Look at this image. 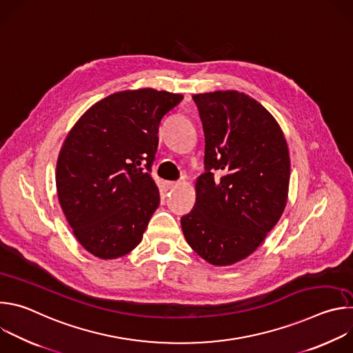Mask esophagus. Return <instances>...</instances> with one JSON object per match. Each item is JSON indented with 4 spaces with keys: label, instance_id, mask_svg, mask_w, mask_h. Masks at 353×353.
I'll return each instance as SVG.
<instances>
[{
    "label": "esophagus",
    "instance_id": "1",
    "mask_svg": "<svg viewBox=\"0 0 353 353\" xmlns=\"http://www.w3.org/2000/svg\"><path fill=\"white\" fill-rule=\"evenodd\" d=\"M166 185H168L169 190H173V188H176V187L179 185V183H177V181H168Z\"/></svg>",
    "mask_w": 353,
    "mask_h": 353
}]
</instances>
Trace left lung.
Instances as JSON below:
<instances>
[{
    "instance_id": "1",
    "label": "left lung",
    "mask_w": 353,
    "mask_h": 353,
    "mask_svg": "<svg viewBox=\"0 0 353 353\" xmlns=\"http://www.w3.org/2000/svg\"><path fill=\"white\" fill-rule=\"evenodd\" d=\"M205 134V173L181 218L190 247L214 265L248 257L279 221L290 159L281 127L257 100L237 90L192 96ZM219 175V178H215Z\"/></svg>"
}]
</instances>
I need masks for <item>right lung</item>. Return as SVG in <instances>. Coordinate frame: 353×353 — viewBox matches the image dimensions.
<instances>
[{
	"label": "right lung",
	"mask_w": 353,
	"mask_h": 353,
	"mask_svg": "<svg viewBox=\"0 0 353 353\" xmlns=\"http://www.w3.org/2000/svg\"><path fill=\"white\" fill-rule=\"evenodd\" d=\"M181 99L150 88L117 92L94 103L67 135L57 161V194L90 254L113 260L141 243L161 203L150 176L159 124Z\"/></svg>",
	"instance_id": "1"
}]
</instances>
